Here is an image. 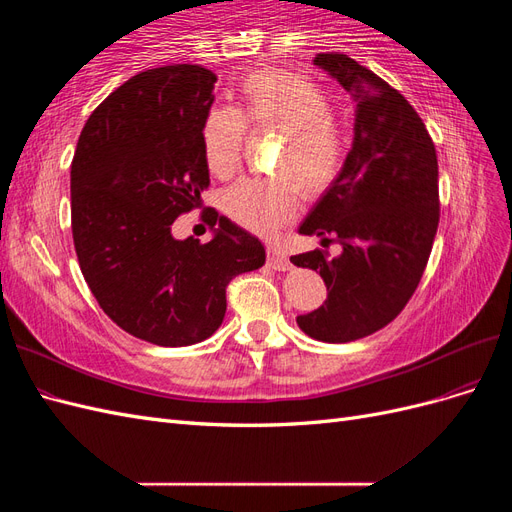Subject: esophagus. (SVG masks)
Listing matches in <instances>:
<instances>
[{"instance_id": "obj_1", "label": "esophagus", "mask_w": 512, "mask_h": 512, "mask_svg": "<svg viewBox=\"0 0 512 512\" xmlns=\"http://www.w3.org/2000/svg\"><path fill=\"white\" fill-rule=\"evenodd\" d=\"M267 265L275 271H290L292 269L288 256L280 250V247H273V245L267 247Z\"/></svg>"}]
</instances>
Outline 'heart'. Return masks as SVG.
Listing matches in <instances>:
<instances>
[{
    "instance_id": "1",
    "label": "heart",
    "mask_w": 512,
    "mask_h": 512,
    "mask_svg": "<svg viewBox=\"0 0 512 512\" xmlns=\"http://www.w3.org/2000/svg\"><path fill=\"white\" fill-rule=\"evenodd\" d=\"M239 108L215 106L200 130L203 156L215 177L235 175L241 164L245 126L256 132H282L273 179H241L224 192L228 218L256 235L284 226L301 196L329 192L346 164L344 132L333 121L335 108L322 87L290 70H256L239 85Z\"/></svg>"
}]
</instances>
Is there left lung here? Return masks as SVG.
Segmentation results:
<instances>
[{
    "label": "left lung",
    "instance_id": "obj_1",
    "mask_svg": "<svg viewBox=\"0 0 512 512\" xmlns=\"http://www.w3.org/2000/svg\"><path fill=\"white\" fill-rule=\"evenodd\" d=\"M314 64L352 96L356 119L342 175L299 228L342 254L290 258L327 284V301L297 324L318 342L346 344L395 320L421 282L440 222L438 156L423 119L378 74L344 53H318Z\"/></svg>",
    "mask_w": 512,
    "mask_h": 512
}]
</instances>
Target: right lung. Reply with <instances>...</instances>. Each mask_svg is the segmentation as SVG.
<instances>
[{
    "mask_svg": "<svg viewBox=\"0 0 512 512\" xmlns=\"http://www.w3.org/2000/svg\"><path fill=\"white\" fill-rule=\"evenodd\" d=\"M215 81L192 64L138 72L89 115L74 151L72 237L85 282L117 327L156 346L211 337L232 277L267 258L215 209L209 243L170 235L209 188L200 130Z\"/></svg>",
    "mask_w": 512,
    "mask_h": 512,
    "instance_id": "add662e5",
    "label": "right lung"
}]
</instances>
